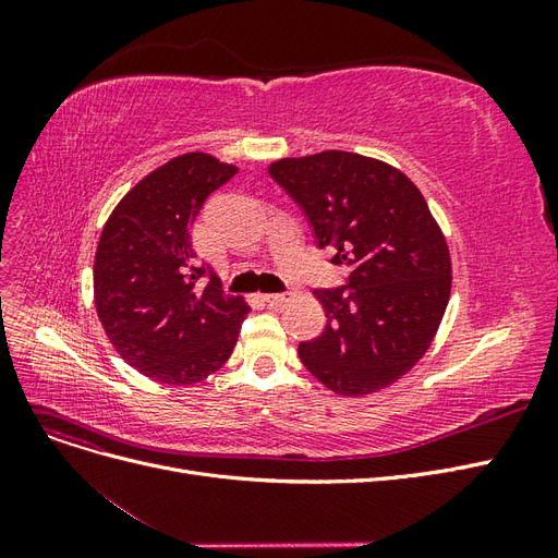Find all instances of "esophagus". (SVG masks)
Returning <instances> with one entry per match:
<instances>
[{
	"label": "esophagus",
	"instance_id": "1",
	"mask_svg": "<svg viewBox=\"0 0 558 558\" xmlns=\"http://www.w3.org/2000/svg\"><path fill=\"white\" fill-rule=\"evenodd\" d=\"M293 298V293L291 291H286V293H267V295H263V300H265V305L267 307H281V305H286V302H289Z\"/></svg>",
	"mask_w": 558,
	"mask_h": 558
}]
</instances>
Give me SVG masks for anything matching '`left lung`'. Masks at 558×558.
<instances>
[{
    "instance_id": "obj_1",
    "label": "left lung",
    "mask_w": 558,
    "mask_h": 558,
    "mask_svg": "<svg viewBox=\"0 0 558 558\" xmlns=\"http://www.w3.org/2000/svg\"><path fill=\"white\" fill-rule=\"evenodd\" d=\"M267 172L349 267L342 289L314 291L328 320L300 342L302 365L337 396L391 386L424 359L451 293L449 246L424 195L398 167L349 150L281 158Z\"/></svg>"
}]
</instances>
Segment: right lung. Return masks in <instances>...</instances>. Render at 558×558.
Wrapping results in <instances>:
<instances>
[{"label": "right lung", "instance_id": "obj_1", "mask_svg": "<svg viewBox=\"0 0 558 558\" xmlns=\"http://www.w3.org/2000/svg\"><path fill=\"white\" fill-rule=\"evenodd\" d=\"M238 167L191 150L160 165L118 202L99 234L93 267L95 310L121 359L148 379L189 386L214 375L238 344L251 312L223 295L197 265L191 242L205 199Z\"/></svg>", "mask_w": 558, "mask_h": 558}]
</instances>
